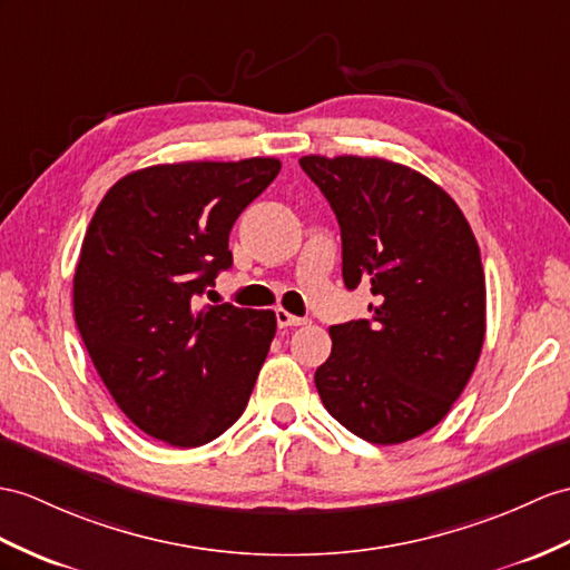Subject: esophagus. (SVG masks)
Segmentation results:
<instances>
[{
  "mask_svg": "<svg viewBox=\"0 0 570 570\" xmlns=\"http://www.w3.org/2000/svg\"><path fill=\"white\" fill-rule=\"evenodd\" d=\"M275 318H277V326H281V328H293V326L307 324V318L295 316V314H289V312H285V309H277V312H275Z\"/></svg>",
  "mask_w": 570,
  "mask_h": 570,
  "instance_id": "esophagus-1",
  "label": "esophagus"
}]
</instances>
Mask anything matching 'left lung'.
<instances>
[{"label":"left lung","instance_id":"8db88e82","mask_svg":"<svg viewBox=\"0 0 570 570\" xmlns=\"http://www.w3.org/2000/svg\"><path fill=\"white\" fill-rule=\"evenodd\" d=\"M343 242V283L370 285V318L331 326L314 384L326 411L374 445L450 413L485 336V281L466 217L428 176L380 157H302Z\"/></svg>","mask_w":570,"mask_h":570}]
</instances>
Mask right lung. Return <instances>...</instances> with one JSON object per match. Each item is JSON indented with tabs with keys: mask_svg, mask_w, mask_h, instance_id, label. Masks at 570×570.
Wrapping results in <instances>:
<instances>
[{
	"mask_svg": "<svg viewBox=\"0 0 570 570\" xmlns=\"http://www.w3.org/2000/svg\"><path fill=\"white\" fill-rule=\"evenodd\" d=\"M281 171L273 157L159 164L96 207L75 271V322L118 409L171 448H200L244 413L275 312L203 304L232 266L229 232Z\"/></svg>",
	"mask_w": 570,
	"mask_h": 570,
	"instance_id": "right-lung-1",
	"label": "right lung"
}]
</instances>
